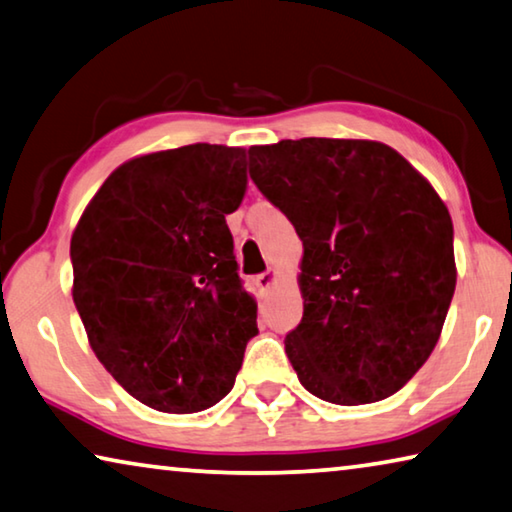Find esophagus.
I'll use <instances>...</instances> for the list:
<instances>
[{
  "label": "esophagus",
  "instance_id": "1",
  "mask_svg": "<svg viewBox=\"0 0 512 512\" xmlns=\"http://www.w3.org/2000/svg\"><path fill=\"white\" fill-rule=\"evenodd\" d=\"M273 278H275V271H271V269H266L264 273L255 275V285H257V289H262V291L269 289V287H271V282H273Z\"/></svg>",
  "mask_w": 512,
  "mask_h": 512
}]
</instances>
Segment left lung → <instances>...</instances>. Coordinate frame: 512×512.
<instances>
[{"instance_id":"8db88e82","label":"left lung","mask_w":512,"mask_h":512,"mask_svg":"<svg viewBox=\"0 0 512 512\" xmlns=\"http://www.w3.org/2000/svg\"><path fill=\"white\" fill-rule=\"evenodd\" d=\"M250 180L303 239V319L285 351L323 401H383L424 367L453 291V223L435 189L376 141L248 150Z\"/></svg>"}]
</instances>
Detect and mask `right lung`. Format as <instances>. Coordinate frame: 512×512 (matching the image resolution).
I'll use <instances>...</instances> for the list:
<instances>
[{"label": "right lung", "mask_w": 512, "mask_h": 512, "mask_svg": "<svg viewBox=\"0 0 512 512\" xmlns=\"http://www.w3.org/2000/svg\"><path fill=\"white\" fill-rule=\"evenodd\" d=\"M243 193L241 148L145 154L113 170L72 234V298L88 342L148 408H212L259 332L225 223Z\"/></svg>", "instance_id": "obj_1"}]
</instances>
